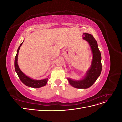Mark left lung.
<instances>
[{"label": "left lung", "mask_w": 122, "mask_h": 122, "mask_svg": "<svg viewBox=\"0 0 122 122\" xmlns=\"http://www.w3.org/2000/svg\"><path fill=\"white\" fill-rule=\"evenodd\" d=\"M82 36L83 39L89 44L93 54L91 67L82 79L76 80L69 78L68 80L70 84L73 87L86 89L91 87L100 75L102 70L101 55L97 42L93 36L88 33H83Z\"/></svg>", "instance_id": "8db88e82"}]
</instances>
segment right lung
<instances>
[{"label":"right lung","mask_w":122,"mask_h":122,"mask_svg":"<svg viewBox=\"0 0 122 122\" xmlns=\"http://www.w3.org/2000/svg\"><path fill=\"white\" fill-rule=\"evenodd\" d=\"M23 42L20 44V45L19 46V48H18L17 51V54L15 56V71L17 74V75L18 77H19L20 80L22 82V83L28 87L33 88H39L45 86L47 83L48 78L41 80L33 79L30 78L29 77L26 75L24 73L21 71V70L19 68V66H18V56L19 49L21 45H22Z\"/></svg>","instance_id":"add662e5"}]
</instances>
